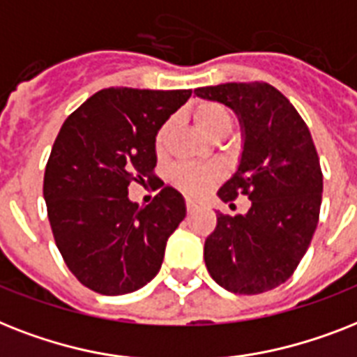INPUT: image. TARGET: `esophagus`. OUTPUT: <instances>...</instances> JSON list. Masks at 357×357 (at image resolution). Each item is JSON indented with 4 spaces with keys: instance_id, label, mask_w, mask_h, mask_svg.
I'll return each mask as SVG.
<instances>
[{
    "instance_id": "esophagus-1",
    "label": "esophagus",
    "mask_w": 357,
    "mask_h": 357,
    "mask_svg": "<svg viewBox=\"0 0 357 357\" xmlns=\"http://www.w3.org/2000/svg\"><path fill=\"white\" fill-rule=\"evenodd\" d=\"M186 208H188V212L192 213L195 212V210H199V208H202V202L195 201V199H186Z\"/></svg>"
}]
</instances>
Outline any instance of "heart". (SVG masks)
Here are the masks:
<instances>
[{
	"instance_id": "b5f03b06",
	"label": "heart",
	"mask_w": 357,
	"mask_h": 357,
	"mask_svg": "<svg viewBox=\"0 0 357 357\" xmlns=\"http://www.w3.org/2000/svg\"><path fill=\"white\" fill-rule=\"evenodd\" d=\"M193 121L197 129L201 130L208 138H219L227 136L232 129V114L221 102L202 101L193 108ZM171 132V121H164L160 129L156 130L155 149L160 155L165 151L167 139ZM171 182L178 190L190 195L204 193L208 188L219 181V171L212 165H193V164H176L169 173Z\"/></svg>"
}]
</instances>
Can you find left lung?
Segmentation results:
<instances>
[{
    "instance_id": "obj_1",
    "label": "left lung",
    "mask_w": 357,
    "mask_h": 357,
    "mask_svg": "<svg viewBox=\"0 0 357 357\" xmlns=\"http://www.w3.org/2000/svg\"><path fill=\"white\" fill-rule=\"evenodd\" d=\"M195 93L225 102L241 119V162L218 195L223 202L239 195L250 201L245 215L218 213V227L204 241L208 273L238 295L271 291L291 278L319 223L323 171L312 134L269 82H225Z\"/></svg>"
}]
</instances>
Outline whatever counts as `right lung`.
<instances>
[{"label":"right lung","instance_id":"add662e5","mask_svg":"<svg viewBox=\"0 0 357 357\" xmlns=\"http://www.w3.org/2000/svg\"><path fill=\"white\" fill-rule=\"evenodd\" d=\"M192 90L105 88L66 118L45 165L44 199L68 269L99 295H125L160 271L165 243L186 218L176 190L147 206L129 201L130 182L156 178V130Z\"/></svg>","mask_w":357,"mask_h":357}]
</instances>
